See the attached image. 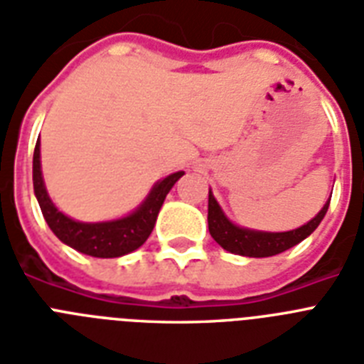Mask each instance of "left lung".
<instances>
[{"instance_id":"1","label":"left lung","mask_w":364,"mask_h":364,"mask_svg":"<svg viewBox=\"0 0 364 364\" xmlns=\"http://www.w3.org/2000/svg\"><path fill=\"white\" fill-rule=\"evenodd\" d=\"M331 198L321 208V211L316 215L312 220L299 226V228L289 230V232H259V230L243 228L233 224L226 215L223 208L213 196L211 188H209V205H208V224L211 237L217 241L224 250L239 256H247V258H267L274 254L284 252L291 249L303 239H306L310 233L314 232L320 223L326 217L327 209H329Z\"/></svg>"}]
</instances>
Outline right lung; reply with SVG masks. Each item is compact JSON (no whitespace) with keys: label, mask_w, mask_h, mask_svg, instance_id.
I'll use <instances>...</instances> for the list:
<instances>
[{"label":"right lung","mask_w":364,"mask_h":364,"mask_svg":"<svg viewBox=\"0 0 364 364\" xmlns=\"http://www.w3.org/2000/svg\"><path fill=\"white\" fill-rule=\"evenodd\" d=\"M181 176H185V172L170 173L161 181H156L146 200L125 217L105 220V223H80L67 217L63 211H59L55 203L50 200L48 191L44 187L43 170H41V141L38 140L33 153V191L44 220L61 243L69 245L70 249L93 256V258H119L140 249L155 228L164 198Z\"/></svg>","instance_id":"1"}]
</instances>
